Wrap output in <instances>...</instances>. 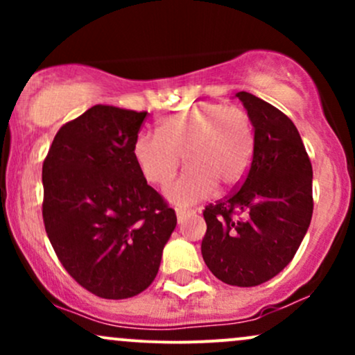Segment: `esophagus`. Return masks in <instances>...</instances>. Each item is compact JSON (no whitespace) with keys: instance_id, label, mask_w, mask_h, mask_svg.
Instances as JSON below:
<instances>
[{"instance_id":"1","label":"esophagus","mask_w":355,"mask_h":355,"mask_svg":"<svg viewBox=\"0 0 355 355\" xmlns=\"http://www.w3.org/2000/svg\"><path fill=\"white\" fill-rule=\"evenodd\" d=\"M191 214H195V210L177 209V218H178V222H183V220H185V218L189 217V215H191Z\"/></svg>"}]
</instances>
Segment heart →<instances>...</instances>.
<instances>
[{
  "instance_id": "obj_1",
  "label": "heart",
  "mask_w": 355,
  "mask_h": 355,
  "mask_svg": "<svg viewBox=\"0 0 355 355\" xmlns=\"http://www.w3.org/2000/svg\"><path fill=\"white\" fill-rule=\"evenodd\" d=\"M133 158L150 185H170L180 168V180L166 190L175 205H193L217 189H232L245 178L254 157V128L240 107L203 103L170 113L157 121V135L140 133L133 141Z\"/></svg>"
}]
</instances>
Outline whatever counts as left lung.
<instances>
[{
    "label": "left lung",
    "mask_w": 355,
    "mask_h": 355,
    "mask_svg": "<svg viewBox=\"0 0 355 355\" xmlns=\"http://www.w3.org/2000/svg\"><path fill=\"white\" fill-rule=\"evenodd\" d=\"M237 96L254 125V157L242 185L203 210L202 255L222 282L254 287L294 259L311 225L312 165L291 118L252 93Z\"/></svg>",
    "instance_id": "8db88e82"
}]
</instances>
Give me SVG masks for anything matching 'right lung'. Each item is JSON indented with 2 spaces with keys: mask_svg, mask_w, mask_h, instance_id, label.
I'll return each mask as SVG.
<instances>
[{
  "mask_svg": "<svg viewBox=\"0 0 355 355\" xmlns=\"http://www.w3.org/2000/svg\"><path fill=\"white\" fill-rule=\"evenodd\" d=\"M148 112L95 105L67 121L43 162V223L64 270L101 299L153 282L177 215L146 183L133 141Z\"/></svg>",
  "mask_w": 355,
  "mask_h": 355,
  "instance_id": "1",
  "label": "right lung"
}]
</instances>
